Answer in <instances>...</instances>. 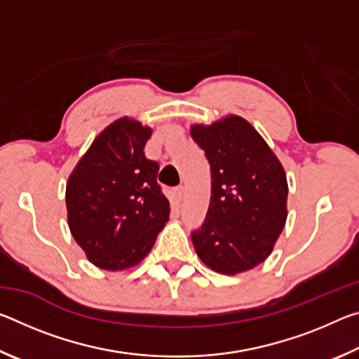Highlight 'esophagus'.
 <instances>
[{
    "instance_id": "esophagus-1",
    "label": "esophagus",
    "mask_w": 359,
    "mask_h": 359,
    "mask_svg": "<svg viewBox=\"0 0 359 359\" xmlns=\"http://www.w3.org/2000/svg\"><path fill=\"white\" fill-rule=\"evenodd\" d=\"M174 194H175V199H177V201L180 203L182 199H184V196H185V188L182 187V185H179V187L174 190Z\"/></svg>"
}]
</instances>
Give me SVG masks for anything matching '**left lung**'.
<instances>
[{"label":"left lung","instance_id":"8db88e82","mask_svg":"<svg viewBox=\"0 0 359 359\" xmlns=\"http://www.w3.org/2000/svg\"><path fill=\"white\" fill-rule=\"evenodd\" d=\"M190 135L212 172L208 217L191 241L212 271L236 276L269 257L288 217V182L280 160L250 121L229 114Z\"/></svg>","mask_w":359,"mask_h":359}]
</instances>
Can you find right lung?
<instances>
[{
	"label": "right lung",
	"mask_w": 359,
	"mask_h": 359,
	"mask_svg": "<svg viewBox=\"0 0 359 359\" xmlns=\"http://www.w3.org/2000/svg\"><path fill=\"white\" fill-rule=\"evenodd\" d=\"M150 136V126L135 118L114 120L66 182L69 231L100 269L137 266L169 220V201L156 184L160 166L144 155Z\"/></svg>",
	"instance_id": "add662e5"
}]
</instances>
